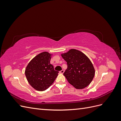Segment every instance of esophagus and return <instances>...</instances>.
Wrapping results in <instances>:
<instances>
[{
  "instance_id": "esophagus-1",
  "label": "esophagus",
  "mask_w": 121,
  "mask_h": 121,
  "mask_svg": "<svg viewBox=\"0 0 121 121\" xmlns=\"http://www.w3.org/2000/svg\"><path fill=\"white\" fill-rule=\"evenodd\" d=\"M64 72H65L64 69H62V70H61V71L60 72V74H63V73H64Z\"/></svg>"
}]
</instances>
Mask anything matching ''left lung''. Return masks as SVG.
<instances>
[{
    "mask_svg": "<svg viewBox=\"0 0 121 121\" xmlns=\"http://www.w3.org/2000/svg\"><path fill=\"white\" fill-rule=\"evenodd\" d=\"M67 61V69L64 73L68 81L76 89H81L88 86L94 78L93 65L85 54L72 49L61 54Z\"/></svg>",
    "mask_w": 121,
    "mask_h": 121,
    "instance_id": "1",
    "label": "left lung"
}]
</instances>
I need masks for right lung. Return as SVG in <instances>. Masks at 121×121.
<instances>
[{
    "mask_svg": "<svg viewBox=\"0 0 121 121\" xmlns=\"http://www.w3.org/2000/svg\"><path fill=\"white\" fill-rule=\"evenodd\" d=\"M51 54L43 52L30 61L25 69V75L29 83L38 91H44L52 85L58 76L50 63Z\"/></svg>",
    "mask_w": 121,
    "mask_h": 121,
    "instance_id": "add662e5",
    "label": "right lung"
}]
</instances>
